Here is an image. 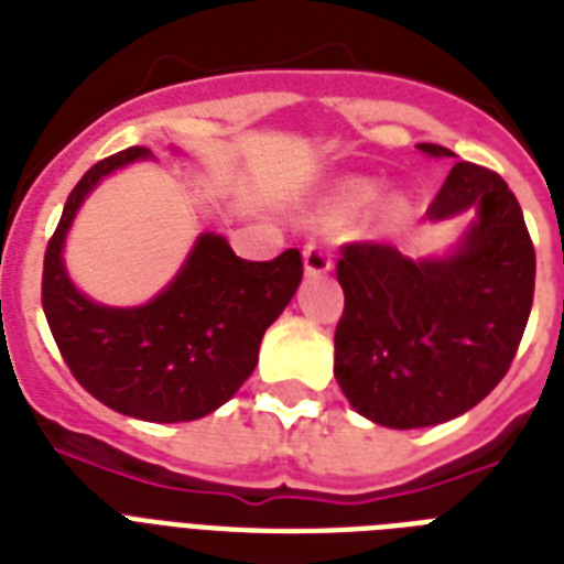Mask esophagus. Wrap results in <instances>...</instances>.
Returning a JSON list of instances; mask_svg holds the SVG:
<instances>
[{"mask_svg": "<svg viewBox=\"0 0 564 564\" xmlns=\"http://www.w3.org/2000/svg\"><path fill=\"white\" fill-rule=\"evenodd\" d=\"M330 265H334V260H330V251H327L325 246L310 242V246L304 248V272H307L310 278H322V274L330 272Z\"/></svg>", "mask_w": 564, "mask_h": 564, "instance_id": "esophagus-1", "label": "esophagus"}]
</instances>
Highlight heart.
<instances>
[{
    "label": "heart",
    "instance_id": "obj_1",
    "mask_svg": "<svg viewBox=\"0 0 564 564\" xmlns=\"http://www.w3.org/2000/svg\"><path fill=\"white\" fill-rule=\"evenodd\" d=\"M377 189L371 187V184H366V181H357V184H348V187L343 189V193L336 195L334 207H330V216L334 219H345V216H351V213H357L360 207H366V204L375 198ZM403 213V202H389V216H401Z\"/></svg>",
    "mask_w": 564,
    "mask_h": 564
}]
</instances>
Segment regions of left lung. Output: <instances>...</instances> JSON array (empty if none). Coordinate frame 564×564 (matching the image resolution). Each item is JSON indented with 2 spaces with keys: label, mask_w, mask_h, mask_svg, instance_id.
Returning <instances> with one entry per match:
<instances>
[{
  "label": "left lung",
  "mask_w": 564,
  "mask_h": 564,
  "mask_svg": "<svg viewBox=\"0 0 564 564\" xmlns=\"http://www.w3.org/2000/svg\"><path fill=\"white\" fill-rule=\"evenodd\" d=\"M427 158H456L419 143ZM474 213L447 257L412 260L389 242H348L336 278L345 310L334 375L360 415L394 430L433 427L486 398L512 366L535 290V248L498 172L459 161L427 207Z\"/></svg>",
  "instance_id": "8db88e82"
}]
</instances>
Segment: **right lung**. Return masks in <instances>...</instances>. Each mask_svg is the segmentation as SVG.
<instances>
[{
    "instance_id": "right-lung-1",
    "label": "right lung",
    "mask_w": 564,
    "mask_h": 564,
    "mask_svg": "<svg viewBox=\"0 0 564 564\" xmlns=\"http://www.w3.org/2000/svg\"><path fill=\"white\" fill-rule=\"evenodd\" d=\"M143 145L99 161L75 184L43 260V313L61 357L87 392L131 419H204L230 401L257 366L265 327L299 290V248L251 263L228 239L202 234L181 272L140 307H108L75 290L64 239L84 198L110 172L149 161Z\"/></svg>"
}]
</instances>
